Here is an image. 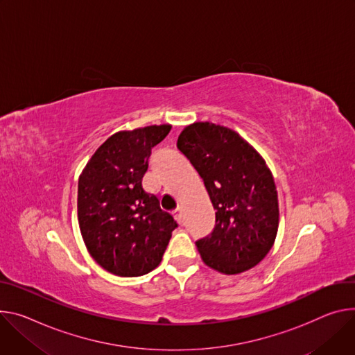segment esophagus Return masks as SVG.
Listing matches in <instances>:
<instances>
[{
    "mask_svg": "<svg viewBox=\"0 0 355 355\" xmlns=\"http://www.w3.org/2000/svg\"><path fill=\"white\" fill-rule=\"evenodd\" d=\"M173 215H174V218L178 220V222H181L182 220V209L178 207V208H175L174 211H173Z\"/></svg>",
    "mask_w": 355,
    "mask_h": 355,
    "instance_id": "1",
    "label": "esophagus"
}]
</instances>
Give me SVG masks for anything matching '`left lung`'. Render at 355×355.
Instances as JSON below:
<instances>
[{"instance_id":"obj_1","label":"left lung","mask_w":355,"mask_h":355,"mask_svg":"<svg viewBox=\"0 0 355 355\" xmlns=\"http://www.w3.org/2000/svg\"><path fill=\"white\" fill-rule=\"evenodd\" d=\"M177 147L204 180L216 211L212 232L196 242L202 261L225 275L256 266L279 227L277 191L265 159L231 128L208 121L187 125Z\"/></svg>"}]
</instances>
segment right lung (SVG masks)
<instances>
[{
	"instance_id": "add662e5",
	"label": "right lung",
	"mask_w": 355,
	"mask_h": 355,
	"mask_svg": "<svg viewBox=\"0 0 355 355\" xmlns=\"http://www.w3.org/2000/svg\"><path fill=\"white\" fill-rule=\"evenodd\" d=\"M170 130V124H161L113 135L96 150L79 178L83 241L93 259L113 275L135 277L155 269L178 227L158 198L143 188L151 150Z\"/></svg>"
}]
</instances>
